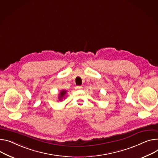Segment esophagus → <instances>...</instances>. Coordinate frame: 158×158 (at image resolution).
Listing matches in <instances>:
<instances>
[{"mask_svg":"<svg viewBox=\"0 0 158 158\" xmlns=\"http://www.w3.org/2000/svg\"><path fill=\"white\" fill-rule=\"evenodd\" d=\"M76 88H77V89H82L83 87H82L81 86H77Z\"/></svg>","mask_w":158,"mask_h":158,"instance_id":"34e87169","label":"esophagus"}]
</instances>
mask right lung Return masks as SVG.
<instances>
[{
  "instance_id": "right-lung-1",
  "label": "right lung",
  "mask_w": 158,
  "mask_h": 158,
  "mask_svg": "<svg viewBox=\"0 0 158 158\" xmlns=\"http://www.w3.org/2000/svg\"><path fill=\"white\" fill-rule=\"evenodd\" d=\"M66 90H62L61 92H60V95H59V100H61L62 98H64V95L66 94Z\"/></svg>"
}]
</instances>
